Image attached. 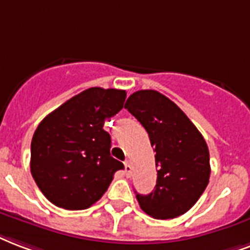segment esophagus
<instances>
[{
	"label": "esophagus",
	"mask_w": 250,
	"mask_h": 250,
	"mask_svg": "<svg viewBox=\"0 0 250 250\" xmlns=\"http://www.w3.org/2000/svg\"><path fill=\"white\" fill-rule=\"evenodd\" d=\"M132 170H133L132 165H130L129 161H126V162H125V175L126 176L130 175V174H132Z\"/></svg>",
	"instance_id": "esophagus-1"
}]
</instances>
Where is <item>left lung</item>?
Wrapping results in <instances>:
<instances>
[{
	"label": "left lung",
	"instance_id": "8db88e82",
	"mask_svg": "<svg viewBox=\"0 0 250 250\" xmlns=\"http://www.w3.org/2000/svg\"><path fill=\"white\" fill-rule=\"evenodd\" d=\"M125 109L146 129L158 167L155 188L136 195L141 209L162 220L181 216L209 181V151L203 136L175 103L153 89L134 92Z\"/></svg>",
	"mask_w": 250,
	"mask_h": 250
}]
</instances>
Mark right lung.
Masks as SVG:
<instances>
[{
  "mask_svg": "<svg viewBox=\"0 0 250 250\" xmlns=\"http://www.w3.org/2000/svg\"><path fill=\"white\" fill-rule=\"evenodd\" d=\"M126 92L93 87L47 114L31 140L34 181L52 204L85 209L105 194L124 165L110 155L104 121L123 109Z\"/></svg>",
  "mask_w": 250,
  "mask_h": 250,
  "instance_id": "right-lung-1",
  "label": "right lung"
}]
</instances>
